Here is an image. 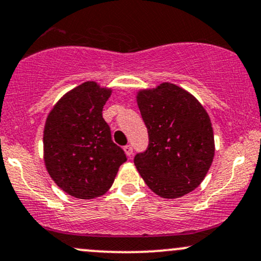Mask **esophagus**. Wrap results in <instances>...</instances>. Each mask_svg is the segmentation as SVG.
Listing matches in <instances>:
<instances>
[{"label": "esophagus", "mask_w": 261, "mask_h": 261, "mask_svg": "<svg viewBox=\"0 0 261 261\" xmlns=\"http://www.w3.org/2000/svg\"><path fill=\"white\" fill-rule=\"evenodd\" d=\"M124 151H125V153H126V155L130 157V155L133 154V146H131V145L124 146Z\"/></svg>", "instance_id": "obj_1"}]
</instances>
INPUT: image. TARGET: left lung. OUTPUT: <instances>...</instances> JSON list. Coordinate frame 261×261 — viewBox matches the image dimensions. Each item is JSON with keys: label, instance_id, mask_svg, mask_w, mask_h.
I'll return each mask as SVG.
<instances>
[{"label": "left lung", "instance_id": "left-lung-1", "mask_svg": "<svg viewBox=\"0 0 261 261\" xmlns=\"http://www.w3.org/2000/svg\"><path fill=\"white\" fill-rule=\"evenodd\" d=\"M137 106L148 146L134 162L147 187L164 199L184 196L200 185L215 154L208 114L195 97L172 83L141 91Z\"/></svg>", "mask_w": 261, "mask_h": 261}]
</instances>
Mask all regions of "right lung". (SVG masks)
<instances>
[{
    "label": "right lung",
    "mask_w": 261,
    "mask_h": 261,
    "mask_svg": "<svg viewBox=\"0 0 261 261\" xmlns=\"http://www.w3.org/2000/svg\"><path fill=\"white\" fill-rule=\"evenodd\" d=\"M110 93L95 82L82 83L65 94L46 119L45 166L53 180L77 199L106 194L127 160L113 142L101 114Z\"/></svg>",
    "instance_id": "right-lung-1"
}]
</instances>
